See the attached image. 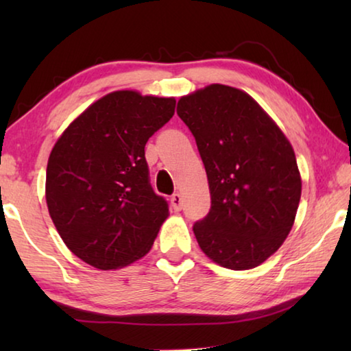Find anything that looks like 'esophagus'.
<instances>
[{"label": "esophagus", "instance_id": "esophagus-1", "mask_svg": "<svg viewBox=\"0 0 351 351\" xmlns=\"http://www.w3.org/2000/svg\"><path fill=\"white\" fill-rule=\"evenodd\" d=\"M170 201H171V207H173L175 212H180L182 209V198H181L180 193L171 195Z\"/></svg>", "mask_w": 351, "mask_h": 351}]
</instances>
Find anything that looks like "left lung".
<instances>
[{
  "label": "left lung",
  "instance_id": "1",
  "mask_svg": "<svg viewBox=\"0 0 351 351\" xmlns=\"http://www.w3.org/2000/svg\"><path fill=\"white\" fill-rule=\"evenodd\" d=\"M210 190V210L193 224L203 252L223 268L251 269L287 239L302 180L282 130L245 91L206 86L178 102Z\"/></svg>",
  "mask_w": 351,
  "mask_h": 351
}]
</instances>
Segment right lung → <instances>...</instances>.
Listing matches in <instances>:
<instances>
[{
  "mask_svg": "<svg viewBox=\"0 0 351 351\" xmlns=\"http://www.w3.org/2000/svg\"><path fill=\"white\" fill-rule=\"evenodd\" d=\"M173 97L114 91L64 130L49 154L46 203L64 245L97 269L150 251L169 217L154 193L145 144L175 114Z\"/></svg>",
  "mask_w": 351,
  "mask_h": 351,
  "instance_id": "1",
  "label": "right lung"
}]
</instances>
